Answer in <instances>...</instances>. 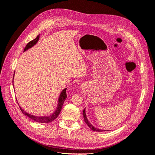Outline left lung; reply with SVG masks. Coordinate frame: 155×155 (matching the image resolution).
<instances>
[{
	"label": "left lung",
	"mask_w": 155,
	"mask_h": 155,
	"mask_svg": "<svg viewBox=\"0 0 155 155\" xmlns=\"http://www.w3.org/2000/svg\"><path fill=\"white\" fill-rule=\"evenodd\" d=\"M83 118H84V120H85V122L87 124V125L89 127V128H90L91 130H92L94 131H97V132H102V131H109V130H102V129L95 128L94 127L90 122H89L87 118V116H86L85 109H84V110H83Z\"/></svg>",
	"instance_id": "1"
}]
</instances>
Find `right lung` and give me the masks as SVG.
Wrapping results in <instances>:
<instances>
[{
	"mask_svg": "<svg viewBox=\"0 0 155 155\" xmlns=\"http://www.w3.org/2000/svg\"><path fill=\"white\" fill-rule=\"evenodd\" d=\"M39 35H37V37H36L35 39L30 41L29 43L26 45V47L25 48L24 51L27 50L28 49H29L30 48L32 47L33 46L35 45L37 43V41H39ZM67 91V88H64V90L61 92V94L59 96V100H58V107L56 108V110H55V112H54V113L51 114V115H50V116H34V115H31L30 114H28V112H25L24 110H23L22 108L19 106L20 109H21V110L22 111V112L23 114H25L26 116L29 117L30 118L32 119L33 120H34L35 121H36V122L44 123V124L50 123V122H51V121H52L55 119L57 118V117L59 116L61 110L63 105L64 104L65 100H66V98L67 97V91ZM18 105H19V104H18Z\"/></svg>",
	"mask_w": 155,
	"mask_h": 155,
	"instance_id": "obj_1",
	"label": "right lung"
}]
</instances>
